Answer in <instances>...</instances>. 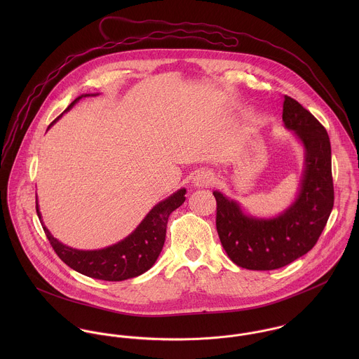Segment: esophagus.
I'll return each mask as SVG.
<instances>
[{
	"label": "esophagus",
	"instance_id": "obj_1",
	"mask_svg": "<svg viewBox=\"0 0 359 359\" xmlns=\"http://www.w3.org/2000/svg\"><path fill=\"white\" fill-rule=\"evenodd\" d=\"M214 182V174L210 170H201L194 177V185L196 188H207Z\"/></svg>",
	"mask_w": 359,
	"mask_h": 359
}]
</instances>
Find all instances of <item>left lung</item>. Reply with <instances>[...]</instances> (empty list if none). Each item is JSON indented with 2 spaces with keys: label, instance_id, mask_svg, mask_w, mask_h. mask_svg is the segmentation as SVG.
Returning <instances> with one entry per match:
<instances>
[{
  "label": "left lung",
  "instance_id": "obj_1",
  "mask_svg": "<svg viewBox=\"0 0 359 359\" xmlns=\"http://www.w3.org/2000/svg\"><path fill=\"white\" fill-rule=\"evenodd\" d=\"M282 118L304 147V172L293 205L273 218H256L221 192L215 225L224 250L239 266L253 271L282 268L315 246L334 202L332 149L325 127L296 100L285 95Z\"/></svg>",
  "mask_w": 359,
  "mask_h": 359
}]
</instances>
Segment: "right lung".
<instances>
[{"mask_svg": "<svg viewBox=\"0 0 359 359\" xmlns=\"http://www.w3.org/2000/svg\"><path fill=\"white\" fill-rule=\"evenodd\" d=\"M83 97H90V94L76 98L67 106L65 111L70 110L74 106V103L79 102ZM59 117H56L52 121L50 127ZM185 194L187 189L182 188L172 194L171 196H168L167 199L157 203L147 214V217L142 219V222L135 228L133 233H130L121 242L101 250H77L60 243L57 239L52 236L51 232L47 229L41 219L37 196L36 210L39 218L41 219L43 229L51 243L52 249L66 265L90 278L118 282L140 276L141 273L152 268L165 241L168 217L174 210H177L185 202Z\"/></svg>", "mask_w": 359, "mask_h": 359, "instance_id": "1", "label": "right lung"}]
</instances>
